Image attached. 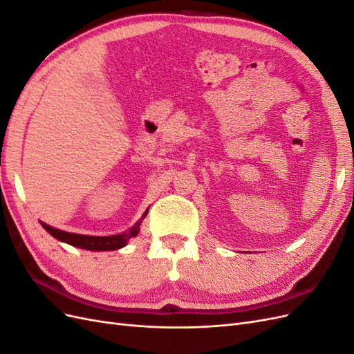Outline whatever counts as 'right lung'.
I'll return each mask as SVG.
<instances>
[{
	"instance_id": "1",
	"label": "right lung",
	"mask_w": 354,
	"mask_h": 354,
	"mask_svg": "<svg viewBox=\"0 0 354 354\" xmlns=\"http://www.w3.org/2000/svg\"><path fill=\"white\" fill-rule=\"evenodd\" d=\"M147 212H145L146 216ZM143 216V217H145ZM140 224L142 221L136 223V226L130 229V232L121 233V234H113V236H87V234H78V233H69V232H63L56 227H51L46 223H41V226L44 227L51 236H55L56 239L66 242L72 246H78V248L82 250H90V251H112V250H120L122 246L127 245L128 239L137 236L138 230H140Z\"/></svg>"
}]
</instances>
